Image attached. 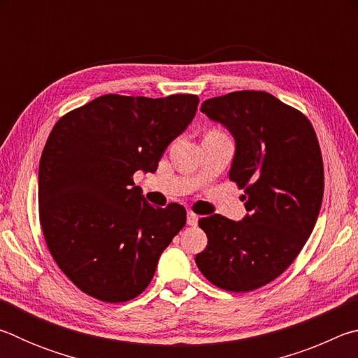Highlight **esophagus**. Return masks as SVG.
<instances>
[{
    "label": "esophagus",
    "instance_id": "1",
    "mask_svg": "<svg viewBox=\"0 0 358 358\" xmlns=\"http://www.w3.org/2000/svg\"><path fill=\"white\" fill-rule=\"evenodd\" d=\"M199 221V216L196 213H192V211H187V224L189 226H196Z\"/></svg>",
    "mask_w": 358,
    "mask_h": 358
}]
</instances>
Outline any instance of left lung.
Returning <instances> with one entry per match:
<instances>
[{
    "mask_svg": "<svg viewBox=\"0 0 358 358\" xmlns=\"http://www.w3.org/2000/svg\"><path fill=\"white\" fill-rule=\"evenodd\" d=\"M201 112L234 137L229 178L245 189L248 215L202 217L208 245L196 264L215 286L250 292L280 276L310 238L324 197L322 155L310 120L270 93L217 96Z\"/></svg>",
    "mask_w": 358,
    "mask_h": 358,
    "instance_id": "left-lung-1",
    "label": "left lung"
}]
</instances>
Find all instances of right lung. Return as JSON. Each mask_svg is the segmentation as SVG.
Segmentation results:
<instances>
[{
    "instance_id": "add662e5",
    "label": "right lung",
    "mask_w": 358,
    "mask_h": 358,
    "mask_svg": "<svg viewBox=\"0 0 358 358\" xmlns=\"http://www.w3.org/2000/svg\"><path fill=\"white\" fill-rule=\"evenodd\" d=\"M197 104L196 94H106L52 129L39 162L41 226L55 262L85 294L107 303L136 299L185 227V207L150 205L132 175L156 172Z\"/></svg>"
}]
</instances>
